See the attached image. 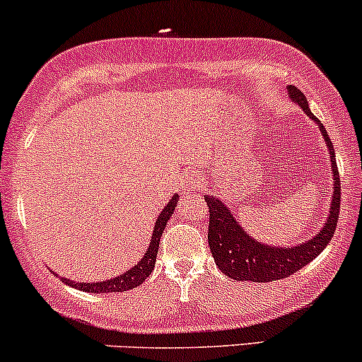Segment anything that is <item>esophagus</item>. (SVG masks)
<instances>
[{
	"mask_svg": "<svg viewBox=\"0 0 362 362\" xmlns=\"http://www.w3.org/2000/svg\"><path fill=\"white\" fill-rule=\"evenodd\" d=\"M203 186H205V177H203L202 174L193 173V174H189L188 177H186V182H185V192L188 193V194L197 193V192H200V189L203 188Z\"/></svg>",
	"mask_w": 362,
	"mask_h": 362,
	"instance_id": "esophagus-1",
	"label": "esophagus"
}]
</instances>
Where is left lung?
Segmentation results:
<instances>
[{
  "label": "left lung",
  "mask_w": 362,
  "mask_h": 362,
  "mask_svg": "<svg viewBox=\"0 0 362 362\" xmlns=\"http://www.w3.org/2000/svg\"><path fill=\"white\" fill-rule=\"evenodd\" d=\"M289 97L294 103L303 107V111L311 117L313 121L320 124L327 147L330 150L332 170H334V198H332L330 215L327 218V224L320 230L311 241L303 243L299 246L292 247H275L259 245L251 235L245 233L241 226L235 222L230 215L229 209L217 200L215 197H205L209 205V246L212 251V257L227 277L235 280H253V282H272V280L286 279L306 267L313 258L318 257L327 247L330 239L334 238L337 222L340 214V174L337 169L335 150L322 121H318L310 111L306 103V97L294 85L287 87Z\"/></svg>",
  "instance_id": "8db88e82"
}]
</instances>
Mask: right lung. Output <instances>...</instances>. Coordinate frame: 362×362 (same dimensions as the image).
I'll list each match as a JSON object with an SVG mask.
<instances>
[{"instance_id": "obj_1", "label": "right lung", "mask_w": 362, "mask_h": 362, "mask_svg": "<svg viewBox=\"0 0 362 362\" xmlns=\"http://www.w3.org/2000/svg\"><path fill=\"white\" fill-rule=\"evenodd\" d=\"M176 202H177V194L170 198L168 206L162 210L159 218H157L156 227H153L152 241H150V246L147 253H145V257L141 258V262L138 263V265L133 267L132 270H128L127 274L119 275V277H115L111 280H103V282H93V284H82V282L75 284L68 279H63V282H66L68 286L75 287V289L78 291L97 292V294H103V292H123V291L135 289L136 286H140V284L144 282L150 274H152L153 267H156V258H157V251H159L160 235L164 233L169 217L173 215L174 209H176Z\"/></svg>"}]
</instances>
